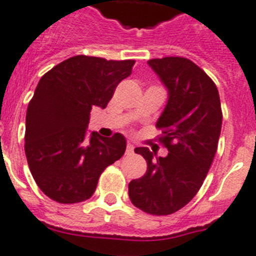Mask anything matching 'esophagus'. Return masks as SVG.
<instances>
[{
	"mask_svg": "<svg viewBox=\"0 0 256 256\" xmlns=\"http://www.w3.org/2000/svg\"><path fill=\"white\" fill-rule=\"evenodd\" d=\"M134 148H135V146H134L131 142H128V144L126 145V154H132L134 153Z\"/></svg>",
	"mask_w": 256,
	"mask_h": 256,
	"instance_id": "obj_1",
	"label": "esophagus"
}]
</instances>
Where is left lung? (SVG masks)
<instances>
[{
	"label": "left lung",
	"mask_w": 256,
	"mask_h": 256,
	"mask_svg": "<svg viewBox=\"0 0 256 256\" xmlns=\"http://www.w3.org/2000/svg\"><path fill=\"white\" fill-rule=\"evenodd\" d=\"M148 65L167 89V103L156 121L168 154L156 156L135 148L146 160V174L128 184L131 202L142 212L167 216L196 195L218 146L222 111L218 89L192 61L182 57L149 60Z\"/></svg>",
	"instance_id": "8db88e82"
}]
</instances>
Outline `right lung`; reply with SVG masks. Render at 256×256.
<instances>
[{
  "label": "right lung",
  "instance_id": "obj_1",
  "mask_svg": "<svg viewBox=\"0 0 256 256\" xmlns=\"http://www.w3.org/2000/svg\"><path fill=\"white\" fill-rule=\"evenodd\" d=\"M135 61L74 56L39 80L25 121V156L39 188L54 202L89 199L100 174L126 150L122 134H88L92 108H106Z\"/></svg>",
  "mask_w": 256,
  "mask_h": 256
}]
</instances>
